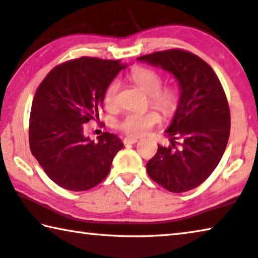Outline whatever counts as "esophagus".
Returning a JSON list of instances; mask_svg holds the SVG:
<instances>
[{
  "mask_svg": "<svg viewBox=\"0 0 258 258\" xmlns=\"http://www.w3.org/2000/svg\"><path fill=\"white\" fill-rule=\"evenodd\" d=\"M137 141H138L137 138L130 137V136H126V137L123 138V143H124V144H135V143H136Z\"/></svg>",
  "mask_w": 258,
  "mask_h": 258,
  "instance_id": "34e87169",
  "label": "esophagus"
}]
</instances>
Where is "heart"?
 Masks as SVG:
<instances>
[{
  "label": "heart",
  "instance_id": "obj_1",
  "mask_svg": "<svg viewBox=\"0 0 258 258\" xmlns=\"http://www.w3.org/2000/svg\"><path fill=\"white\" fill-rule=\"evenodd\" d=\"M130 81L148 93L149 102L165 115H172L179 106L180 96L172 85H161L162 78L156 70L136 66L129 71ZM118 83L112 81L104 93V104L107 108L116 106ZM160 122V115L156 110H137L124 114L116 121V128L129 136H142Z\"/></svg>",
  "mask_w": 258,
  "mask_h": 258
}]
</instances>
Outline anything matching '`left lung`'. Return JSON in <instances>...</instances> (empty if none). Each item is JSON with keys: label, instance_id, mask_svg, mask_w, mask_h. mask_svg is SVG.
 Returning <instances> with one entry per match:
<instances>
[{"label": "left lung", "instance_id": "1", "mask_svg": "<svg viewBox=\"0 0 258 258\" xmlns=\"http://www.w3.org/2000/svg\"><path fill=\"white\" fill-rule=\"evenodd\" d=\"M138 60L172 73L181 88L177 110L166 130L172 145H158L146 170L168 191H189L211 175L227 145L231 113L224 88L211 67L191 51L160 50Z\"/></svg>", "mask_w": 258, "mask_h": 258}]
</instances>
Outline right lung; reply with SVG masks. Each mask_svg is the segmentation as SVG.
<instances>
[{"instance_id": "1", "label": "right lung", "mask_w": 258, "mask_h": 258, "mask_svg": "<svg viewBox=\"0 0 258 258\" xmlns=\"http://www.w3.org/2000/svg\"><path fill=\"white\" fill-rule=\"evenodd\" d=\"M125 67L118 60L82 56L54 67L35 91L30 149L49 179L63 189L96 187L123 148L116 135L102 133L94 142L84 137L83 129L98 117L106 88Z\"/></svg>"}]
</instances>
